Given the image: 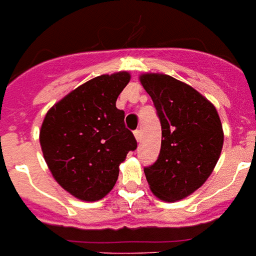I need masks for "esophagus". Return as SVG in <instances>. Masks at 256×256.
I'll return each instance as SVG.
<instances>
[{
  "label": "esophagus",
  "mask_w": 256,
  "mask_h": 256,
  "mask_svg": "<svg viewBox=\"0 0 256 256\" xmlns=\"http://www.w3.org/2000/svg\"><path fill=\"white\" fill-rule=\"evenodd\" d=\"M134 138H136L138 142H140V141H141V132L138 130H134Z\"/></svg>",
  "instance_id": "obj_1"
}]
</instances>
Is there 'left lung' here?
<instances>
[{
    "instance_id": "1",
    "label": "left lung",
    "mask_w": 256,
    "mask_h": 256,
    "mask_svg": "<svg viewBox=\"0 0 256 256\" xmlns=\"http://www.w3.org/2000/svg\"><path fill=\"white\" fill-rule=\"evenodd\" d=\"M140 82L152 98L161 122V149L144 168L152 193L174 202L201 188L212 174L224 146L216 107L193 87L165 74H142Z\"/></svg>"
}]
</instances>
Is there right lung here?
Masks as SVG:
<instances>
[{
	"instance_id": "obj_1",
	"label": "right lung",
	"mask_w": 256,
	"mask_h": 256,
	"mask_svg": "<svg viewBox=\"0 0 256 256\" xmlns=\"http://www.w3.org/2000/svg\"><path fill=\"white\" fill-rule=\"evenodd\" d=\"M126 71L100 75L71 91L44 116L40 142L55 181L82 201H99L115 186L118 165L138 148L116 100Z\"/></svg>"
}]
</instances>
